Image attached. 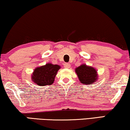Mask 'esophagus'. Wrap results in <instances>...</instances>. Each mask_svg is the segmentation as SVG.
<instances>
[{
	"label": "esophagus",
	"mask_w": 130,
	"mask_h": 130,
	"mask_svg": "<svg viewBox=\"0 0 130 130\" xmlns=\"http://www.w3.org/2000/svg\"><path fill=\"white\" fill-rule=\"evenodd\" d=\"M63 66H64V67L66 68H69L71 67V65L69 64V63H64L63 64Z\"/></svg>",
	"instance_id": "obj_1"
}]
</instances>
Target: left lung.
<instances>
[{
    "instance_id": "1",
    "label": "left lung",
    "mask_w": 130,
    "mask_h": 130,
    "mask_svg": "<svg viewBox=\"0 0 130 130\" xmlns=\"http://www.w3.org/2000/svg\"><path fill=\"white\" fill-rule=\"evenodd\" d=\"M75 72L79 78L80 83L86 85L94 84L97 79L96 71L94 68L88 67L85 64L82 65L76 68Z\"/></svg>"
}]
</instances>
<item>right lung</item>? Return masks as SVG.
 Wrapping results in <instances>:
<instances>
[{
  "label": "right lung",
  "mask_w": 130,
  "mask_h": 130,
  "mask_svg": "<svg viewBox=\"0 0 130 130\" xmlns=\"http://www.w3.org/2000/svg\"><path fill=\"white\" fill-rule=\"evenodd\" d=\"M59 69V65L51 63H47L44 66L36 68L32 75V80L41 87L51 85L54 83L55 78Z\"/></svg>",
  "instance_id": "right-lung-1"
}]
</instances>
